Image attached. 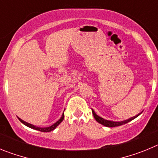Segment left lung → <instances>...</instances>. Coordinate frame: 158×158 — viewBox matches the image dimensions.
I'll list each match as a JSON object with an SVG mask.
<instances>
[{
	"mask_svg": "<svg viewBox=\"0 0 158 158\" xmlns=\"http://www.w3.org/2000/svg\"><path fill=\"white\" fill-rule=\"evenodd\" d=\"M92 111H93V116H94L95 119H96V120L99 123L102 124V125H104V126H105V127H118V126H121V125H123V124H125V123H127L128 122L131 121L132 119H134V118H136V117L139 115H136V116L131 117V118H129V119H127V120L121 121V122H113V121L106 120V119H104V118L98 116V115H96V113H95V111H93V109H92Z\"/></svg>",
	"mask_w": 158,
	"mask_h": 158,
	"instance_id": "8db88e82",
	"label": "left lung"
}]
</instances>
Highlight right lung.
I'll list each match as a JSON object with an SVG mask.
<instances>
[{
	"label": "right lung",
	"instance_id": "right-lung-1",
	"mask_svg": "<svg viewBox=\"0 0 158 158\" xmlns=\"http://www.w3.org/2000/svg\"><path fill=\"white\" fill-rule=\"evenodd\" d=\"M19 121L22 123H23L24 125H26L27 127H28L32 128V129L37 130V131H41V132H50V131H53V130L55 129V128H56L57 127H58V125H59V124L62 122V120L64 119V113L59 120L57 121L55 123H54L53 125H51V127H35V126H34V125H32V124H30V123H28L22 120L21 118H19Z\"/></svg>",
	"mask_w": 158,
	"mask_h": 158
}]
</instances>
